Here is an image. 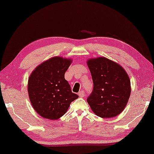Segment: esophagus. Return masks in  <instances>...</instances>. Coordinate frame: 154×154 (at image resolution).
<instances>
[{
    "mask_svg": "<svg viewBox=\"0 0 154 154\" xmlns=\"http://www.w3.org/2000/svg\"><path fill=\"white\" fill-rule=\"evenodd\" d=\"M84 95H85V91L83 90L80 91L79 93V96L80 97V98H82V97L84 96Z\"/></svg>",
    "mask_w": 154,
    "mask_h": 154,
    "instance_id": "obj_1",
    "label": "esophagus"
}]
</instances>
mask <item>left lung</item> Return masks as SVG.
<instances>
[{"instance_id":"1","label":"left lung","mask_w":154,"mask_h":154,"mask_svg":"<svg viewBox=\"0 0 154 154\" xmlns=\"http://www.w3.org/2000/svg\"><path fill=\"white\" fill-rule=\"evenodd\" d=\"M90 70L94 89L87 101L98 116L113 118L126 107L131 94L128 74L119 64L98 57L87 61Z\"/></svg>"}]
</instances>
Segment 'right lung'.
Listing matches in <instances>:
<instances>
[{
  "label": "right lung",
  "instance_id": "add662e5",
  "mask_svg": "<svg viewBox=\"0 0 154 154\" xmlns=\"http://www.w3.org/2000/svg\"><path fill=\"white\" fill-rule=\"evenodd\" d=\"M70 58H49L35 68L28 79V94L33 108L49 120H57L67 112L72 102L79 98L65 79Z\"/></svg>",
  "mask_w": 154,
  "mask_h": 154
}]
</instances>
